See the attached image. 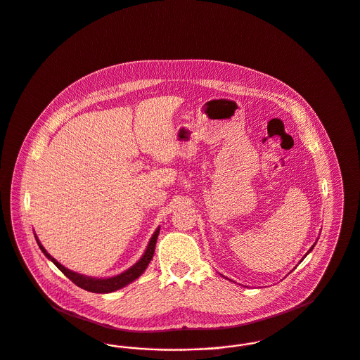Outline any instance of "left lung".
<instances>
[{"instance_id":"obj_1","label":"left lung","mask_w":360,"mask_h":360,"mask_svg":"<svg viewBox=\"0 0 360 360\" xmlns=\"http://www.w3.org/2000/svg\"><path fill=\"white\" fill-rule=\"evenodd\" d=\"M314 245H315V243H314ZM314 245H312L311 248H310V250H309V252H307V254H306V255H304V257H303V259H304V258H306V257H307V255H309V254H310V252H311L312 248H314ZM303 259H302V261H303ZM302 261H300V262H302Z\"/></svg>"}]
</instances>
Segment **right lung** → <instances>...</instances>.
I'll list each match as a JSON object with an SVG mask.
<instances>
[{
    "instance_id": "1",
    "label": "right lung",
    "mask_w": 360,
    "mask_h": 360,
    "mask_svg": "<svg viewBox=\"0 0 360 360\" xmlns=\"http://www.w3.org/2000/svg\"><path fill=\"white\" fill-rule=\"evenodd\" d=\"M158 235H160V226L155 229V232L153 233L151 239L148 241L146 250H144L143 255L142 258L134 264L131 266L129 269H127L125 271H122L117 276H113V277H108V278H96V277H90V276H83V274H79L76 271H72L70 269H67L65 266L57 262L48 251L45 250V247L41 244L39 239L37 238L35 235V240L41 248V251L45 254V257L50 259L53 264H56L72 283H75L77 287L83 288L89 292H94V293H109V292H115L117 289L121 288L127 287L128 284H131L132 281H135L138 277H141L143 274L144 270L147 269V266L150 264V261L153 259V255H154V250H155V243L158 239Z\"/></svg>"
}]
</instances>
